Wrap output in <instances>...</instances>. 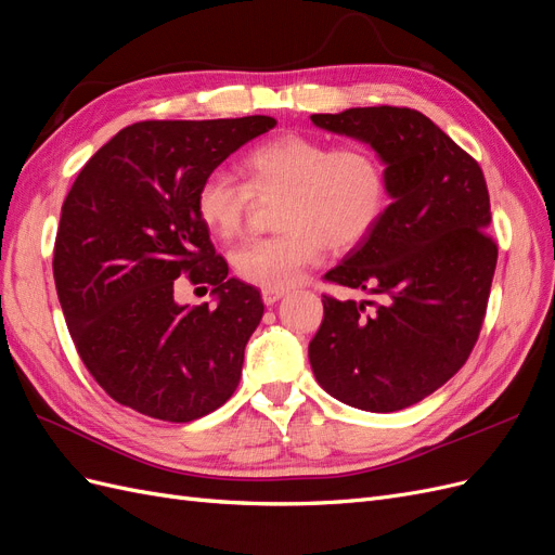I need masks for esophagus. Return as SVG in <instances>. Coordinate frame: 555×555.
Listing matches in <instances>:
<instances>
[{"instance_id":"1","label":"esophagus","mask_w":555,"mask_h":555,"mask_svg":"<svg viewBox=\"0 0 555 555\" xmlns=\"http://www.w3.org/2000/svg\"><path fill=\"white\" fill-rule=\"evenodd\" d=\"M284 296H287V292H284V289H263V292H261V298H263L266 306L278 304V300L284 298Z\"/></svg>"}]
</instances>
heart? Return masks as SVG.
I'll return each instance as SVG.
<instances>
[{"mask_svg": "<svg viewBox=\"0 0 555 555\" xmlns=\"http://www.w3.org/2000/svg\"><path fill=\"white\" fill-rule=\"evenodd\" d=\"M245 182L210 173L196 192L204 224L224 241L238 236L251 192L280 194L278 233L233 249L236 273L263 289H289L324 249L361 243L386 208V169L367 145H338L306 133H284L243 159Z\"/></svg>", "mask_w": 555, "mask_h": 555, "instance_id": "b5f03b06", "label": "heart"}]
</instances>
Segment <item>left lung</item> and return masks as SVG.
Returning <instances> with one entry per match:
<instances>
[{
    "instance_id": "obj_1",
    "label": "left lung",
    "mask_w": 555,
    "mask_h": 555,
    "mask_svg": "<svg viewBox=\"0 0 555 555\" xmlns=\"http://www.w3.org/2000/svg\"><path fill=\"white\" fill-rule=\"evenodd\" d=\"M314 127L371 145L386 169L379 222L326 280L382 296H324L308 347L319 386L345 405L396 412L461 371L489 304L498 245L479 164L424 113L396 106L310 115Z\"/></svg>"
}]
</instances>
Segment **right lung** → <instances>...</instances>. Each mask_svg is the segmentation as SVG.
<instances>
[{
    "label": "right lung",
    "mask_w": 555,
    "mask_h": 555,
    "mask_svg": "<svg viewBox=\"0 0 555 555\" xmlns=\"http://www.w3.org/2000/svg\"><path fill=\"white\" fill-rule=\"evenodd\" d=\"M275 125L268 115L131 125L96 150L66 194L53 257L57 298L82 363L120 405L184 424L236 391L263 300L229 278L196 192ZM180 272L210 283L216 306L180 307Z\"/></svg>",
    "instance_id": "right-lung-1"
}]
</instances>
